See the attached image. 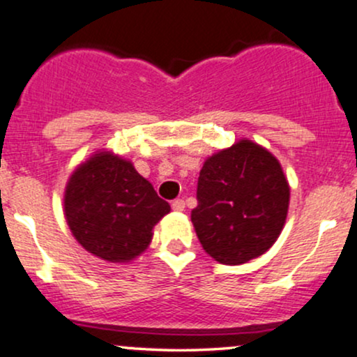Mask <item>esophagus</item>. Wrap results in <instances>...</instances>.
<instances>
[{
	"mask_svg": "<svg viewBox=\"0 0 357 357\" xmlns=\"http://www.w3.org/2000/svg\"><path fill=\"white\" fill-rule=\"evenodd\" d=\"M171 208H173L174 211H184V202L183 199H174L173 203H171Z\"/></svg>",
	"mask_w": 357,
	"mask_h": 357,
	"instance_id": "obj_1",
	"label": "esophagus"
}]
</instances>
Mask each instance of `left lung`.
Returning <instances> with one entry per match:
<instances>
[{
	"label": "left lung",
	"instance_id": "left-lung-1",
	"mask_svg": "<svg viewBox=\"0 0 357 357\" xmlns=\"http://www.w3.org/2000/svg\"><path fill=\"white\" fill-rule=\"evenodd\" d=\"M196 198L191 221L203 250L220 264L240 265L277 241L290 188L275 155L241 139L204 161Z\"/></svg>",
	"mask_w": 357,
	"mask_h": 357
}]
</instances>
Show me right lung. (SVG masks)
Instances as JSON below:
<instances>
[{
    "label": "right lung",
    "instance_id": "obj_1",
    "mask_svg": "<svg viewBox=\"0 0 357 357\" xmlns=\"http://www.w3.org/2000/svg\"><path fill=\"white\" fill-rule=\"evenodd\" d=\"M63 210L82 247L102 260L122 264L149 247L154 225L171 206L132 162L99 151L72 173Z\"/></svg>",
    "mask_w": 357,
    "mask_h": 357
}]
</instances>
